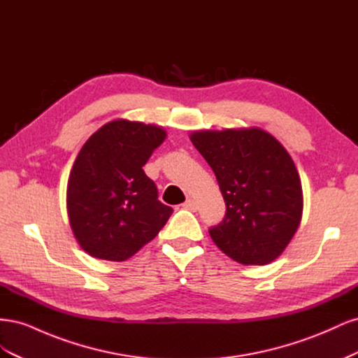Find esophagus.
Here are the masks:
<instances>
[{"mask_svg": "<svg viewBox=\"0 0 358 358\" xmlns=\"http://www.w3.org/2000/svg\"><path fill=\"white\" fill-rule=\"evenodd\" d=\"M183 208L185 209H188V210H192V212H196L197 210V201L194 200V199H187V201L182 204Z\"/></svg>", "mask_w": 358, "mask_h": 358, "instance_id": "obj_1", "label": "esophagus"}]
</instances>
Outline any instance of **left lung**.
Instances as JSON below:
<instances>
[{
  "label": "left lung",
  "mask_w": 358,
  "mask_h": 358,
  "mask_svg": "<svg viewBox=\"0 0 358 358\" xmlns=\"http://www.w3.org/2000/svg\"><path fill=\"white\" fill-rule=\"evenodd\" d=\"M189 138L227 206L224 221L209 231L215 245L245 266L275 262L303 215L301 182L287 149L258 127L197 129Z\"/></svg>",
  "instance_id": "obj_1"
}]
</instances>
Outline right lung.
<instances>
[{"label": "right lung", "mask_w": 358, "mask_h": 358, "mask_svg": "<svg viewBox=\"0 0 358 358\" xmlns=\"http://www.w3.org/2000/svg\"><path fill=\"white\" fill-rule=\"evenodd\" d=\"M167 131L159 125L113 119L86 140L67 182V213L85 252L125 262L155 239L173 212L158 200L143 171Z\"/></svg>", "instance_id": "right-lung-1"}]
</instances>
